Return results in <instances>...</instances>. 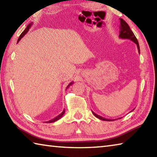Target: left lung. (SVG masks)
Wrapping results in <instances>:
<instances>
[{
  "mask_svg": "<svg viewBox=\"0 0 157 157\" xmlns=\"http://www.w3.org/2000/svg\"><path fill=\"white\" fill-rule=\"evenodd\" d=\"M119 37L122 39L130 40H132V42H135V43L136 44V46H137L139 53H140V48H139V42L137 41V39L136 38V37L135 35H134V33L132 31V30L130 29L129 25H128L126 23V22L124 21L122 18H120V26H119ZM92 113L97 118L101 119V120L108 121H112L115 120V119H109L104 118V117H101L98 115H97V114L94 113L93 111H92Z\"/></svg>",
  "mask_w": 157,
  "mask_h": 157,
  "instance_id": "left-lung-1",
  "label": "left lung"
}]
</instances>
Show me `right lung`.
<instances>
[{"instance_id":"right-lung-1","label":"right lung","mask_w":157,"mask_h":157,"mask_svg":"<svg viewBox=\"0 0 157 157\" xmlns=\"http://www.w3.org/2000/svg\"><path fill=\"white\" fill-rule=\"evenodd\" d=\"M31 25H32V22H31V23H30V24H29V25H27V27L26 29H25V31H23V32H22V33H21V35L20 36V37L18 38V42H18L20 40H21V38H22V37H23V36L25 35V34H26V33L28 32V31L29 30V29H30V27H31ZM73 84V82H71V83H70V84L67 86V88H69V87L71 86V85H72ZM64 113H65V110L64 109V110H63V111H62V112L60 114H59V115H58L57 117H56L55 118H53V119H51V120H49V121H46V123H53V122H55V121H56L59 120V119H60L62 116H63V115L64 114Z\"/></svg>"}]
</instances>
